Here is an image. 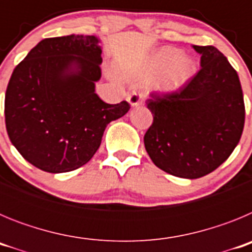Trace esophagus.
I'll return each mask as SVG.
<instances>
[{"instance_id": "esophagus-1", "label": "esophagus", "mask_w": 252, "mask_h": 252, "mask_svg": "<svg viewBox=\"0 0 252 252\" xmlns=\"http://www.w3.org/2000/svg\"><path fill=\"white\" fill-rule=\"evenodd\" d=\"M127 102L130 103L131 107H137L142 103L141 101V94L137 92H132L127 97Z\"/></svg>"}]
</instances>
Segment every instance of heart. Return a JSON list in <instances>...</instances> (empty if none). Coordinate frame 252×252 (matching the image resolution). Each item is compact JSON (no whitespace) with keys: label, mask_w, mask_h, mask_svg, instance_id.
<instances>
[{"label":"heart","mask_w":252,"mask_h":252,"mask_svg":"<svg viewBox=\"0 0 252 252\" xmlns=\"http://www.w3.org/2000/svg\"><path fill=\"white\" fill-rule=\"evenodd\" d=\"M195 73L197 62L194 58L182 54L179 49L173 46H162L154 53L140 77L153 78L159 74L150 82V88L154 92L170 94L188 84Z\"/></svg>","instance_id":"heart-1"}]
</instances>
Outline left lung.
Returning <instances> with one entry per match:
<instances>
[{
  "mask_svg": "<svg viewBox=\"0 0 252 252\" xmlns=\"http://www.w3.org/2000/svg\"><path fill=\"white\" fill-rule=\"evenodd\" d=\"M201 70L184 88L146 104L154 117L144 144L158 168L186 179L209 174L241 139L245 103L237 72L215 46L192 45Z\"/></svg>",
  "mask_w": 252,
  "mask_h": 252,
  "instance_id": "obj_1",
  "label": "left lung"
}]
</instances>
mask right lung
Instances as JSON below:
<instances>
[{
  "label": "right lung",
  "instance_id": "right-lung-1",
  "mask_svg": "<svg viewBox=\"0 0 252 252\" xmlns=\"http://www.w3.org/2000/svg\"><path fill=\"white\" fill-rule=\"evenodd\" d=\"M94 35L41 40L13 69L4 95L8 137L24 159L48 173L90 161L107 125L130 110L95 93L102 46Z\"/></svg>",
  "mask_w": 252,
  "mask_h": 252
}]
</instances>
